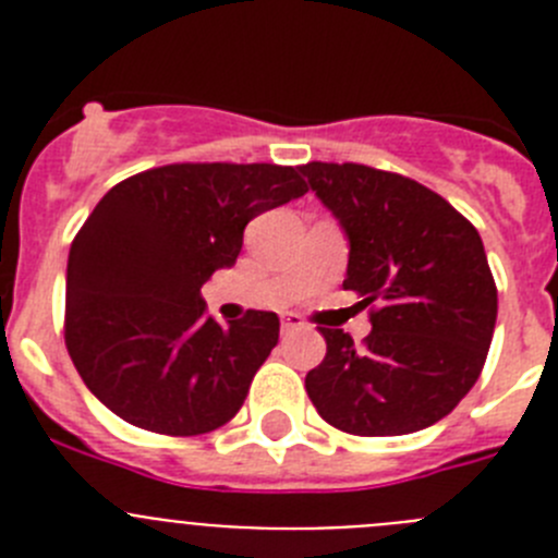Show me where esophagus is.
<instances>
[{
    "mask_svg": "<svg viewBox=\"0 0 558 558\" xmlns=\"http://www.w3.org/2000/svg\"><path fill=\"white\" fill-rule=\"evenodd\" d=\"M295 329H304L302 315L284 313V315H282V332H284V335H290V332H295Z\"/></svg>",
    "mask_w": 558,
    "mask_h": 558,
    "instance_id": "esophagus-1",
    "label": "esophagus"
}]
</instances>
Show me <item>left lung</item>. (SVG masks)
<instances>
[{
    "label": "left lung",
    "mask_w": 558,
    "mask_h": 558,
    "mask_svg": "<svg viewBox=\"0 0 558 558\" xmlns=\"http://www.w3.org/2000/svg\"><path fill=\"white\" fill-rule=\"evenodd\" d=\"M349 236L343 288L372 332L357 347L322 329L327 354L304 379L324 422L352 436H405L445 418L481 377L497 288L475 226L441 195L366 165L302 167Z\"/></svg>",
    "instance_id": "8db88e82"
}]
</instances>
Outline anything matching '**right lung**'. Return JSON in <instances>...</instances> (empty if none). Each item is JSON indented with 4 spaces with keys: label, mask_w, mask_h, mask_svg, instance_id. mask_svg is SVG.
I'll use <instances>...</instances> for the list:
<instances>
[{
    "label": "right lung",
    "mask_w": 558,
    "mask_h": 558,
    "mask_svg": "<svg viewBox=\"0 0 558 558\" xmlns=\"http://www.w3.org/2000/svg\"><path fill=\"white\" fill-rule=\"evenodd\" d=\"M299 167L167 165L131 175L88 215L66 265L69 357L128 425L165 436L223 427L279 340L276 313L229 327L201 288L231 268L256 215L302 198Z\"/></svg>",
    "instance_id": "obj_1"
}]
</instances>
